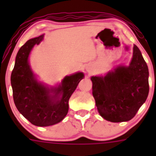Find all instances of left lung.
<instances>
[{
    "instance_id": "8db88e82",
    "label": "left lung",
    "mask_w": 156,
    "mask_h": 156,
    "mask_svg": "<svg viewBox=\"0 0 156 156\" xmlns=\"http://www.w3.org/2000/svg\"><path fill=\"white\" fill-rule=\"evenodd\" d=\"M148 66L136 45L129 66H118L105 76L90 77L92 94L103 119L112 122L133 119L149 92Z\"/></svg>"
}]
</instances>
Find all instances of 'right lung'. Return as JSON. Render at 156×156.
Segmentation results:
<instances>
[{
    "label": "right lung",
    "mask_w": 156,
    "mask_h": 156,
    "mask_svg": "<svg viewBox=\"0 0 156 156\" xmlns=\"http://www.w3.org/2000/svg\"><path fill=\"white\" fill-rule=\"evenodd\" d=\"M44 35L30 39L20 48L11 75L14 102L19 112L32 124L48 126L61 122L69 111V100L80 81L82 72L66 76L59 84L50 87L40 82L30 66L29 57Z\"/></svg>",
    "instance_id": "1"
}]
</instances>
